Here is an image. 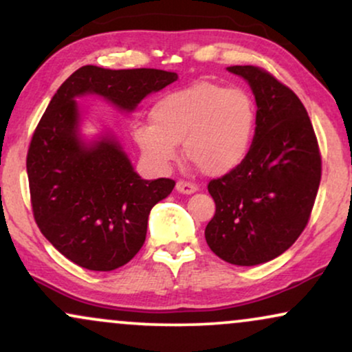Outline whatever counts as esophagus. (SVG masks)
<instances>
[{"mask_svg": "<svg viewBox=\"0 0 352 352\" xmlns=\"http://www.w3.org/2000/svg\"><path fill=\"white\" fill-rule=\"evenodd\" d=\"M176 189H177V192H181V194H194L195 190H197V184H194V182H190V181L179 179L176 184Z\"/></svg>", "mask_w": 352, "mask_h": 352, "instance_id": "esophagus-1", "label": "esophagus"}]
</instances>
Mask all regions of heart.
<instances>
[{"label": "heart", "instance_id": "heart-1", "mask_svg": "<svg viewBox=\"0 0 352 352\" xmlns=\"http://www.w3.org/2000/svg\"><path fill=\"white\" fill-rule=\"evenodd\" d=\"M255 103L248 90L215 82H195L163 95L152 108V122L134 126L145 160L165 170L186 157L208 176L226 175L248 157L255 131Z\"/></svg>", "mask_w": 352, "mask_h": 352}]
</instances>
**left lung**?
Here are the masks:
<instances>
[{
    "label": "left lung",
    "mask_w": 352,
    "mask_h": 352,
    "mask_svg": "<svg viewBox=\"0 0 352 352\" xmlns=\"http://www.w3.org/2000/svg\"><path fill=\"white\" fill-rule=\"evenodd\" d=\"M252 89L257 116L244 162L208 182L215 215L208 248L232 265L252 267L281 255L307 226L322 177L312 122L293 90L257 66H231Z\"/></svg>",
    "instance_id": "1"
}]
</instances>
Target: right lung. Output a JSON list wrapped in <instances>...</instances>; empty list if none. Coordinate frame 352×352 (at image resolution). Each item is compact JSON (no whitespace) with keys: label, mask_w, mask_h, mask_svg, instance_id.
<instances>
[{"label":"right lung","mask_w":352,"mask_h":352,"mask_svg":"<svg viewBox=\"0 0 352 352\" xmlns=\"http://www.w3.org/2000/svg\"><path fill=\"white\" fill-rule=\"evenodd\" d=\"M175 80L176 72L162 69L82 66L63 82L36 126L27 152L32 212L54 249L79 267L111 272L126 265L145 243L150 210L176 182L142 179L115 137L85 144L76 97L100 95L134 111Z\"/></svg>","instance_id":"right-lung-1"}]
</instances>
